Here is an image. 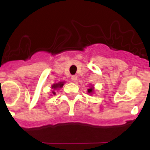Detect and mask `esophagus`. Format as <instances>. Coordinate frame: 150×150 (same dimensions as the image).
I'll use <instances>...</instances> for the list:
<instances>
[{"instance_id": "34e87169", "label": "esophagus", "mask_w": 150, "mask_h": 150, "mask_svg": "<svg viewBox=\"0 0 150 150\" xmlns=\"http://www.w3.org/2000/svg\"><path fill=\"white\" fill-rule=\"evenodd\" d=\"M71 79H72V81L74 82V83H76L77 82V76H72V77H71Z\"/></svg>"}]
</instances>
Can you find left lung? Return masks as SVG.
<instances>
[{
  "mask_svg": "<svg viewBox=\"0 0 150 150\" xmlns=\"http://www.w3.org/2000/svg\"><path fill=\"white\" fill-rule=\"evenodd\" d=\"M94 92H95V87H94L93 85H91L89 86V88L87 89V93L89 94V95H92Z\"/></svg>",
  "mask_w": 150,
  "mask_h": 150,
  "instance_id": "1",
  "label": "left lung"
}]
</instances>
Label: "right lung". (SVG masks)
Listing matches in <instances>:
<instances>
[{
  "instance_id": "add662e5",
  "label": "right lung",
  "mask_w": 150,
  "mask_h": 150,
  "mask_svg": "<svg viewBox=\"0 0 150 150\" xmlns=\"http://www.w3.org/2000/svg\"><path fill=\"white\" fill-rule=\"evenodd\" d=\"M65 83V82H59V83H54V84L52 85V88L53 89V91H52V95H55V90H59V88H62L64 86V84Z\"/></svg>"
}]
</instances>
